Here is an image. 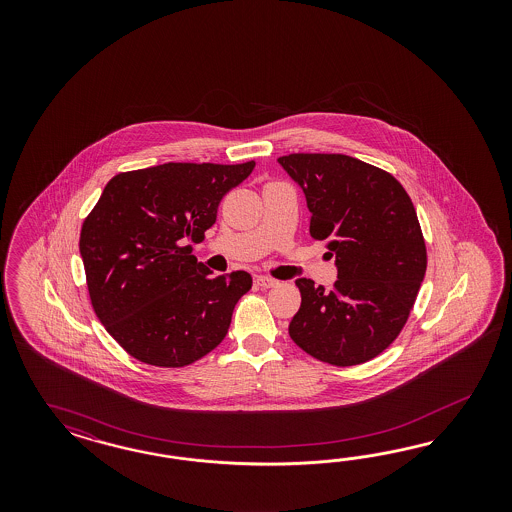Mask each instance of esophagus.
<instances>
[{"label": "esophagus", "instance_id": "34e87169", "mask_svg": "<svg viewBox=\"0 0 512 512\" xmlns=\"http://www.w3.org/2000/svg\"><path fill=\"white\" fill-rule=\"evenodd\" d=\"M255 281H257L259 287H264V289H270V287H276V285H278L276 279L266 278V276H259Z\"/></svg>", "mask_w": 512, "mask_h": 512}]
</instances>
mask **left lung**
<instances>
[{
    "label": "left lung",
    "instance_id": "obj_1",
    "mask_svg": "<svg viewBox=\"0 0 512 512\" xmlns=\"http://www.w3.org/2000/svg\"><path fill=\"white\" fill-rule=\"evenodd\" d=\"M278 163L304 191L311 236L328 242L338 268L330 293L296 279L302 304L289 336L334 366L368 362L400 334L426 274L415 206L392 174L349 155L291 154Z\"/></svg>",
    "mask_w": 512,
    "mask_h": 512
}]
</instances>
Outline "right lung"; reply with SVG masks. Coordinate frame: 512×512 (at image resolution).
Returning a JSON list of instances; mask_svg holds the SVG:
<instances>
[{"label": "right lung", "instance_id": "right-lung-1", "mask_svg": "<svg viewBox=\"0 0 512 512\" xmlns=\"http://www.w3.org/2000/svg\"><path fill=\"white\" fill-rule=\"evenodd\" d=\"M253 169L255 161L165 163L120 172L103 189L78 248L95 315L131 357L182 368L227 336L251 276H214L189 242L204 238L223 195Z\"/></svg>", "mask_w": 512, "mask_h": 512}]
</instances>
